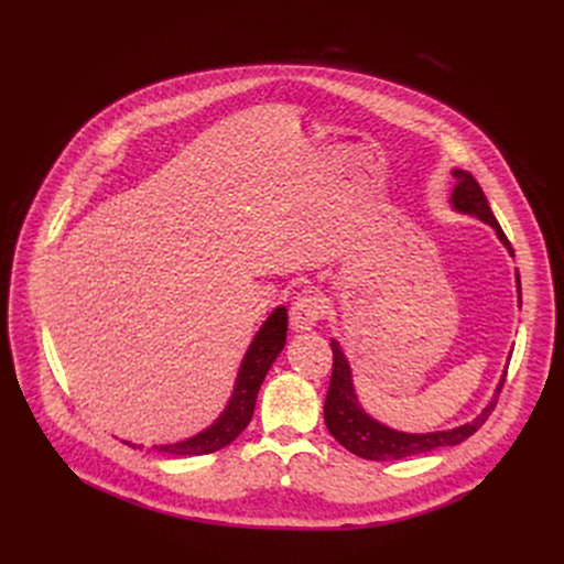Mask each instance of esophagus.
<instances>
[{
	"mask_svg": "<svg viewBox=\"0 0 564 564\" xmlns=\"http://www.w3.org/2000/svg\"><path fill=\"white\" fill-rule=\"evenodd\" d=\"M324 315V302L311 290L300 292L290 306V324L294 332H308Z\"/></svg>",
	"mask_w": 564,
	"mask_h": 564,
	"instance_id": "1",
	"label": "esophagus"
}]
</instances>
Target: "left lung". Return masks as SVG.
Returning a JSON list of instances; mask_svg holds the SVG:
<instances>
[{"label": "left lung", "mask_w": 564, "mask_h": 564, "mask_svg": "<svg viewBox=\"0 0 564 564\" xmlns=\"http://www.w3.org/2000/svg\"><path fill=\"white\" fill-rule=\"evenodd\" d=\"M453 175L457 177V187L453 192V205L459 213L476 215L482 221H487L498 232L500 242L506 245L512 253L510 240L506 237V232H502L500 224L496 221L491 207L487 203V196H485L482 187L478 185L476 177H473L468 171H453ZM517 285L521 290L519 279H517ZM332 351H334V368H332L327 400H324V423H327L332 436L340 443L343 448H347L357 457L372 459V462L404 459V457H413V455H425V453L443 448V446H457V443H462L470 434H476L485 425V421L491 416V411L498 402V395L502 391V383H506V375H508V370H506V375H502V379L498 383L494 400L473 423H466V425L448 430V432L404 434V432H395L387 425H379L377 421H372L368 416L357 400V393H354L351 372H349L345 354L340 351L336 340H332Z\"/></svg>", "instance_id": "8db88e82"}]
</instances>
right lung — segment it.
Instances as JSON below:
<instances>
[{
	"label": "right lung",
	"instance_id": "obj_1",
	"mask_svg": "<svg viewBox=\"0 0 564 564\" xmlns=\"http://www.w3.org/2000/svg\"><path fill=\"white\" fill-rule=\"evenodd\" d=\"M285 334H288V311L279 306L270 317H267L262 329L256 334L247 357L242 361L240 375H237L235 393L224 411V416L205 432L181 443H171V446H155V451L166 455H177V457L210 455L228 446L235 436H240V432L249 425L253 416L260 383L285 345ZM128 446L134 448V443H128Z\"/></svg>",
	"mask_w": 564,
	"mask_h": 564
}]
</instances>
